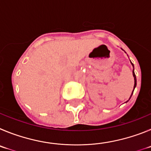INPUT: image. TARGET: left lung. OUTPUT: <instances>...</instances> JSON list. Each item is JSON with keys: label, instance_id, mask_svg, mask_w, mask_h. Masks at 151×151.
Wrapping results in <instances>:
<instances>
[{"label": "left lung", "instance_id": "1", "mask_svg": "<svg viewBox=\"0 0 151 151\" xmlns=\"http://www.w3.org/2000/svg\"><path fill=\"white\" fill-rule=\"evenodd\" d=\"M131 63H132V62H131ZM132 65L133 68H134V65H133V64H132ZM132 74H133V77H134V80H135V84H134V89H135V86H136V77H135V72H134V69H133V70H132ZM134 89H133V91H134ZM132 93H133V92H132ZM132 95H131V96H130L129 99H131V97H132ZM127 101H126V102H127Z\"/></svg>", "mask_w": 151, "mask_h": 151}]
</instances>
